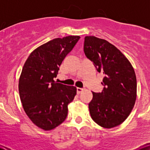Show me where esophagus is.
<instances>
[{"mask_svg": "<svg viewBox=\"0 0 150 150\" xmlns=\"http://www.w3.org/2000/svg\"><path fill=\"white\" fill-rule=\"evenodd\" d=\"M84 89H83V88H80V87H77V94H80L81 92H82L84 91Z\"/></svg>", "mask_w": 150, "mask_h": 150, "instance_id": "obj_1", "label": "esophagus"}]
</instances>
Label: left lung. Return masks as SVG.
I'll return each instance as SVG.
<instances>
[{
    "label": "left lung",
    "instance_id": "obj_1",
    "mask_svg": "<svg viewBox=\"0 0 150 150\" xmlns=\"http://www.w3.org/2000/svg\"><path fill=\"white\" fill-rule=\"evenodd\" d=\"M84 51L98 72L104 74V89L92 92L89 104L92 120L104 128L118 126L128 118L137 97V80L133 67L123 53L105 39L85 38Z\"/></svg>",
    "mask_w": 150,
    "mask_h": 150
}]
</instances>
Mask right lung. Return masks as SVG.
Listing matches in <instances>:
<instances>
[{
    "label": "right lung",
    "instance_id": "1",
    "mask_svg": "<svg viewBox=\"0 0 150 150\" xmlns=\"http://www.w3.org/2000/svg\"><path fill=\"white\" fill-rule=\"evenodd\" d=\"M80 38H56L39 46L30 53L22 70L18 88L22 107L32 123L46 131L64 121L68 105L77 94L75 87L53 79Z\"/></svg>",
    "mask_w": 150,
    "mask_h": 150
}]
</instances>
